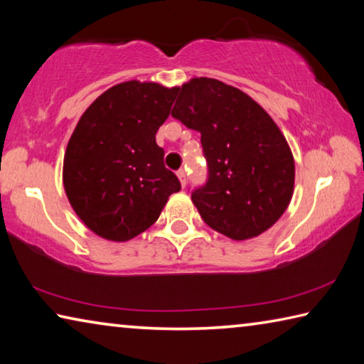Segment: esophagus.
<instances>
[{
    "label": "esophagus",
    "mask_w": 364,
    "mask_h": 364,
    "mask_svg": "<svg viewBox=\"0 0 364 364\" xmlns=\"http://www.w3.org/2000/svg\"><path fill=\"white\" fill-rule=\"evenodd\" d=\"M178 178H180V183H181V186L184 188L186 186V183H188V178H186V171H184L183 168L181 170H178Z\"/></svg>",
    "instance_id": "34e87169"
}]
</instances>
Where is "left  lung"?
I'll return each instance as SVG.
<instances>
[{"label":"left lung","instance_id":"obj_1","mask_svg":"<svg viewBox=\"0 0 364 364\" xmlns=\"http://www.w3.org/2000/svg\"><path fill=\"white\" fill-rule=\"evenodd\" d=\"M171 117L200 133L208 178L191 193L202 220L234 241L273 226L292 199L295 165L284 134L244 91L215 78L176 88Z\"/></svg>","mask_w":364,"mask_h":364}]
</instances>
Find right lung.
Instances as JSON below:
<instances>
[{"instance_id":"obj_1","label":"right lung","mask_w":364,"mask_h":364,"mask_svg":"<svg viewBox=\"0 0 364 364\" xmlns=\"http://www.w3.org/2000/svg\"><path fill=\"white\" fill-rule=\"evenodd\" d=\"M176 88L136 80L102 93L80 117L64 156V189L78 218L109 241L125 242L156 223L181 189L156 143Z\"/></svg>"}]
</instances>
